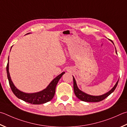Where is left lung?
Returning a JSON list of instances; mask_svg holds the SVG:
<instances>
[{
  "label": "left lung",
  "mask_w": 127,
  "mask_h": 127,
  "mask_svg": "<svg viewBox=\"0 0 127 127\" xmlns=\"http://www.w3.org/2000/svg\"><path fill=\"white\" fill-rule=\"evenodd\" d=\"M112 42L113 43V42L112 41ZM116 52L117 53V50H116ZM73 78L74 92V93L75 94L76 96H77L78 99H79L80 100L84 101V102H100V101L103 100V99H104L105 98H107V96H109L110 94L114 92V90L116 88L117 85H118V81H119L118 80L116 83V84H115V86L113 87V88L110 91L107 92V93L103 94L102 95L93 96V95H89V94L85 93L84 92H83L82 91H80V89H79V88H78L77 87V83H76L75 78H74L73 76Z\"/></svg>",
  "instance_id": "1"
}]
</instances>
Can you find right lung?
<instances>
[{"label": "right lung", "instance_id": "right-lung-1", "mask_svg": "<svg viewBox=\"0 0 127 127\" xmlns=\"http://www.w3.org/2000/svg\"><path fill=\"white\" fill-rule=\"evenodd\" d=\"M6 73H7L9 86L14 95L19 99L29 103L33 104H41L45 103L51 100L54 96L56 88L58 82L61 79L62 75L65 73V72H63L61 74L58 75L50 83L48 86L43 91L34 93H25L18 90L11 81L10 74L9 72V58L8 62L6 65Z\"/></svg>", "mask_w": 127, "mask_h": 127}]
</instances>
